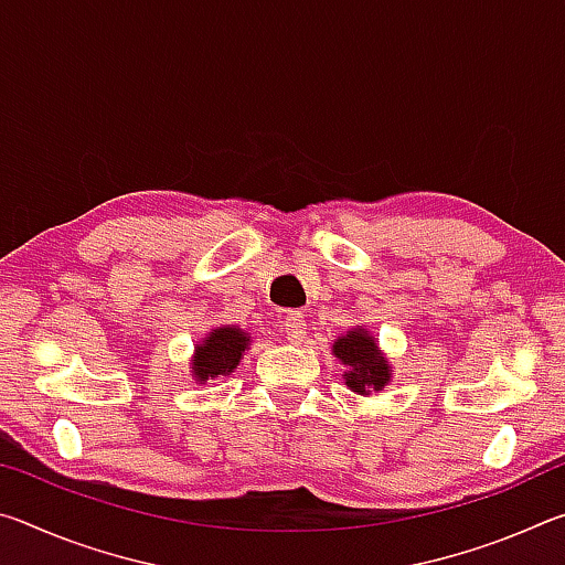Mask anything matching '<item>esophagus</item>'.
Masks as SVG:
<instances>
[{
	"instance_id": "obj_1",
	"label": "esophagus",
	"mask_w": 565,
	"mask_h": 565,
	"mask_svg": "<svg viewBox=\"0 0 565 565\" xmlns=\"http://www.w3.org/2000/svg\"><path fill=\"white\" fill-rule=\"evenodd\" d=\"M284 333L291 343H299L306 333V321L301 311H286L284 317Z\"/></svg>"
}]
</instances>
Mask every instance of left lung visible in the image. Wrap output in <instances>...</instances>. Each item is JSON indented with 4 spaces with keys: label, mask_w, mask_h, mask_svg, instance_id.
I'll return each mask as SVG.
<instances>
[{
    "label": "left lung",
    "mask_w": 565,
    "mask_h": 565,
    "mask_svg": "<svg viewBox=\"0 0 565 565\" xmlns=\"http://www.w3.org/2000/svg\"><path fill=\"white\" fill-rule=\"evenodd\" d=\"M333 356L347 366V386L361 396L381 391L391 381L388 361L366 329H351L333 341Z\"/></svg>",
    "instance_id": "left-lung-1"
}]
</instances>
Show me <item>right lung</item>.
Listing matches in <instances>:
<instances>
[{"label": "right lung", "instance_id": "add662e5", "mask_svg": "<svg viewBox=\"0 0 565 565\" xmlns=\"http://www.w3.org/2000/svg\"><path fill=\"white\" fill-rule=\"evenodd\" d=\"M248 341L252 337L236 327L212 329L202 343H196L194 359H191V376L196 381L228 376L242 361Z\"/></svg>", "mask_w": 565, "mask_h": 565}]
</instances>
